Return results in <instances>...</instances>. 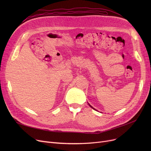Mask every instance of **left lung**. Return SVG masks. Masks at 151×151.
<instances>
[{
  "label": "left lung",
  "mask_w": 151,
  "mask_h": 151,
  "mask_svg": "<svg viewBox=\"0 0 151 151\" xmlns=\"http://www.w3.org/2000/svg\"><path fill=\"white\" fill-rule=\"evenodd\" d=\"M88 104H89V106H90V107H91V108H93V109H94V110H96V109H94V108H93V106H91V104H89V103H88Z\"/></svg>",
  "instance_id": "1"
}]
</instances>
